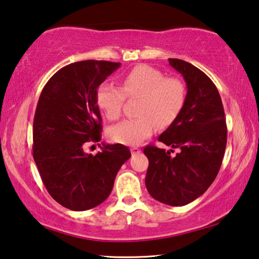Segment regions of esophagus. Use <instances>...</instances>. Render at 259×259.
<instances>
[{"instance_id":"esophagus-1","label":"esophagus","mask_w":259,"mask_h":259,"mask_svg":"<svg viewBox=\"0 0 259 259\" xmlns=\"http://www.w3.org/2000/svg\"><path fill=\"white\" fill-rule=\"evenodd\" d=\"M131 150V153H133V155H136V154H139L140 153V148H138V147H136V146H134V147H131L130 148Z\"/></svg>"}]
</instances>
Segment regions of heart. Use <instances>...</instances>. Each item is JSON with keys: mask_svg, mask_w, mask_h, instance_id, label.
Instances as JSON below:
<instances>
[{"mask_svg": "<svg viewBox=\"0 0 259 259\" xmlns=\"http://www.w3.org/2000/svg\"><path fill=\"white\" fill-rule=\"evenodd\" d=\"M139 98L138 117L125 119L108 129L113 142L138 145L155 129L165 128L177 119L186 99V88L178 77H165L150 65H138L122 77V87L104 82L96 93V103L108 120L119 119L124 99Z\"/></svg>", "mask_w": 259, "mask_h": 259, "instance_id": "obj_1", "label": "heart"}]
</instances>
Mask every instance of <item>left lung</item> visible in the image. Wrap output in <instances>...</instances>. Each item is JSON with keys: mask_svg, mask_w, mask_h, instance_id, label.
<instances>
[{"mask_svg": "<svg viewBox=\"0 0 259 259\" xmlns=\"http://www.w3.org/2000/svg\"><path fill=\"white\" fill-rule=\"evenodd\" d=\"M169 64L185 80L186 99L177 119L157 139L179 152L171 156L174 150L144 148L150 162L145 184L152 198L179 207L198 199L214 181L224 157L227 128L213 82L187 61L169 58Z\"/></svg>", "mask_w": 259, "mask_h": 259, "instance_id": "obj_1", "label": "left lung"}]
</instances>
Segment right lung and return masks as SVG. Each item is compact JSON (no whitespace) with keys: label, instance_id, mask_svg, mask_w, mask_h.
Here are the masks:
<instances>
[{"label":"right lung","instance_id":"obj_1","mask_svg":"<svg viewBox=\"0 0 259 259\" xmlns=\"http://www.w3.org/2000/svg\"><path fill=\"white\" fill-rule=\"evenodd\" d=\"M121 63L83 60L59 69L43 88L33 123V157L49 194L63 207L84 211L103 203L131 153L122 144H103L96 155L84 152L99 142L102 116L98 87Z\"/></svg>","mask_w":259,"mask_h":259}]
</instances>
